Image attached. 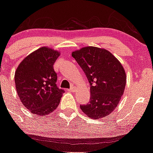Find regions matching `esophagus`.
Returning a JSON list of instances; mask_svg holds the SVG:
<instances>
[{
    "label": "esophagus",
    "mask_w": 153,
    "mask_h": 153,
    "mask_svg": "<svg viewBox=\"0 0 153 153\" xmlns=\"http://www.w3.org/2000/svg\"><path fill=\"white\" fill-rule=\"evenodd\" d=\"M67 91L69 92H73L75 91V87H72V88H70V89H67Z\"/></svg>",
    "instance_id": "esophagus-1"
}]
</instances>
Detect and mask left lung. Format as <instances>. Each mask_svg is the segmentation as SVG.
I'll list each match as a JSON object with an SVG mask.
<instances>
[{
  "label": "left lung",
  "mask_w": 153,
  "mask_h": 153,
  "mask_svg": "<svg viewBox=\"0 0 153 153\" xmlns=\"http://www.w3.org/2000/svg\"><path fill=\"white\" fill-rule=\"evenodd\" d=\"M72 56L84 70L90 84V101L81 109L91 118L107 116L116 109L126 86V75L120 61L105 49L86 47Z\"/></svg>",
  "instance_id": "8db88e82"
}]
</instances>
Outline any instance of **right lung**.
Wrapping results in <instances>:
<instances>
[{"label":"right lung","mask_w":153,"mask_h":153,"mask_svg":"<svg viewBox=\"0 0 153 153\" xmlns=\"http://www.w3.org/2000/svg\"><path fill=\"white\" fill-rule=\"evenodd\" d=\"M60 52L43 47L27 55L15 73V88L23 105L32 113L47 115L59 104L64 89L56 85L53 65Z\"/></svg>","instance_id":"1"}]
</instances>
